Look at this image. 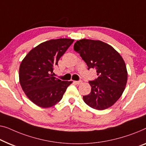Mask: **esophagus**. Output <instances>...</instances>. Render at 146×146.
Returning a JSON list of instances; mask_svg holds the SVG:
<instances>
[{"mask_svg": "<svg viewBox=\"0 0 146 146\" xmlns=\"http://www.w3.org/2000/svg\"><path fill=\"white\" fill-rule=\"evenodd\" d=\"M75 83L78 84V85H79V84H81L82 83V81H75Z\"/></svg>", "mask_w": 146, "mask_h": 146, "instance_id": "1", "label": "esophagus"}]
</instances>
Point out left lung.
<instances>
[{"label":"left lung","mask_w":146,"mask_h":146,"mask_svg":"<svg viewBox=\"0 0 146 146\" xmlns=\"http://www.w3.org/2000/svg\"><path fill=\"white\" fill-rule=\"evenodd\" d=\"M74 49L88 66L96 68L98 78L90 81L91 93L83 96L88 106L105 110L113 106L121 97L127 83L124 60L112 46L99 40L83 39L76 42Z\"/></svg>","instance_id":"left-lung-1"}]
</instances>
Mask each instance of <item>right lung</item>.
<instances>
[{"mask_svg":"<svg viewBox=\"0 0 146 146\" xmlns=\"http://www.w3.org/2000/svg\"><path fill=\"white\" fill-rule=\"evenodd\" d=\"M74 40L50 39L32 48L21 62L19 80L29 100L42 108L55 105L72 82L53 76V68Z\"/></svg>","mask_w":146,"mask_h":146,"instance_id":"right-lung-1","label":"right lung"}]
</instances>
